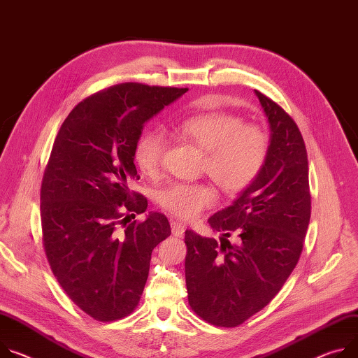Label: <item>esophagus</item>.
I'll return each mask as SVG.
<instances>
[{"label": "esophagus", "mask_w": 358, "mask_h": 358, "mask_svg": "<svg viewBox=\"0 0 358 358\" xmlns=\"http://www.w3.org/2000/svg\"><path fill=\"white\" fill-rule=\"evenodd\" d=\"M171 231L176 237H182V234L185 231V227L178 221H171Z\"/></svg>", "instance_id": "esophagus-1"}]
</instances>
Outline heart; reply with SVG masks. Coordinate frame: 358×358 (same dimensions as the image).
Masks as SVG:
<instances>
[{
    "label": "heart",
    "mask_w": 358,
    "mask_h": 358,
    "mask_svg": "<svg viewBox=\"0 0 358 358\" xmlns=\"http://www.w3.org/2000/svg\"><path fill=\"white\" fill-rule=\"evenodd\" d=\"M173 133L204 151L203 171L218 188L234 196L245 189L262 171L268 154V136L262 127L243 124L231 114L213 111L188 115L173 125ZM166 137L150 129L137 141L134 159L148 177L159 174ZM158 204L182 220L196 218L215 203V191L208 184L174 182L162 188Z\"/></svg>",
    "instance_id": "heart-1"
}]
</instances>
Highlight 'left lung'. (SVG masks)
I'll list each match as a JSON object with an SVG mask.
<instances>
[{
    "mask_svg": "<svg viewBox=\"0 0 358 358\" xmlns=\"http://www.w3.org/2000/svg\"><path fill=\"white\" fill-rule=\"evenodd\" d=\"M254 92L270 128L264 166L229 207L208 218L220 243L185 231L188 303L218 327L238 326L275 297L299 263L311 215L300 129L268 96Z\"/></svg>",
    "mask_w": 358,
    "mask_h": 358,
    "instance_id": "1",
    "label": "left lung"
}]
</instances>
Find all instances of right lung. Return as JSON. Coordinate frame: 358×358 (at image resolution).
Masks as SVG:
<instances>
[{"label":"right lung","instance_id":"1","mask_svg":"<svg viewBox=\"0 0 358 358\" xmlns=\"http://www.w3.org/2000/svg\"><path fill=\"white\" fill-rule=\"evenodd\" d=\"M184 92L111 87L80 103L54 141L41 184L44 250L62 289L95 320H118L136 308L151 252L171 234L164 214L127 224L122 211L147 210V200L129 191L140 178L134 150L144 124Z\"/></svg>","mask_w":358,"mask_h":358}]
</instances>
